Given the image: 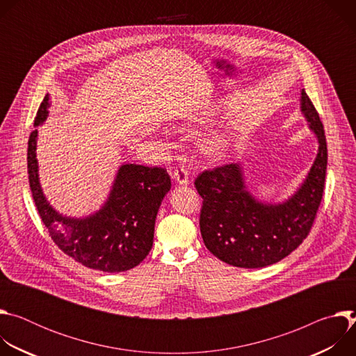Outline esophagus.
Returning a JSON list of instances; mask_svg holds the SVG:
<instances>
[{"instance_id": "1", "label": "esophagus", "mask_w": 356, "mask_h": 356, "mask_svg": "<svg viewBox=\"0 0 356 356\" xmlns=\"http://www.w3.org/2000/svg\"><path fill=\"white\" fill-rule=\"evenodd\" d=\"M173 179L179 183V184H188L190 180H188V173L186 170L184 166H177L175 170H173Z\"/></svg>"}]
</instances>
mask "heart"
I'll list each match as a JSON object with an SVG mask.
<instances>
[{"label": "heart", "instance_id": "heart-1", "mask_svg": "<svg viewBox=\"0 0 356 356\" xmlns=\"http://www.w3.org/2000/svg\"><path fill=\"white\" fill-rule=\"evenodd\" d=\"M224 143H225V139L222 136H218L210 142V146L211 149H220L221 146H224Z\"/></svg>", "mask_w": 356, "mask_h": 356}]
</instances>
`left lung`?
<instances>
[{
    "mask_svg": "<svg viewBox=\"0 0 356 356\" xmlns=\"http://www.w3.org/2000/svg\"><path fill=\"white\" fill-rule=\"evenodd\" d=\"M301 111L318 138V154L306 181L283 204H264L253 198L238 163L197 176L194 186L202 198L201 236L220 261L236 268H265L286 258L310 234L324 194L327 140L318 113L304 90Z\"/></svg>",
    "mask_w": 356,
    "mask_h": 356,
    "instance_id": "left-lung-1",
    "label": "left lung"
}]
</instances>
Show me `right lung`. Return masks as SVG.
Segmentation results:
<instances>
[{
	"label": "right lung",
	"mask_w": 356,
	"mask_h": 356,
	"mask_svg": "<svg viewBox=\"0 0 356 356\" xmlns=\"http://www.w3.org/2000/svg\"><path fill=\"white\" fill-rule=\"evenodd\" d=\"M46 94L35 117V127L47 117ZM38 129L28 140L29 187L49 236L67 257L86 268L117 273L135 268L154 243L155 220L170 176L163 168L121 166L106 206L91 217L76 220L58 214L43 197L38 179Z\"/></svg>",
	"instance_id": "add662e5"
}]
</instances>
